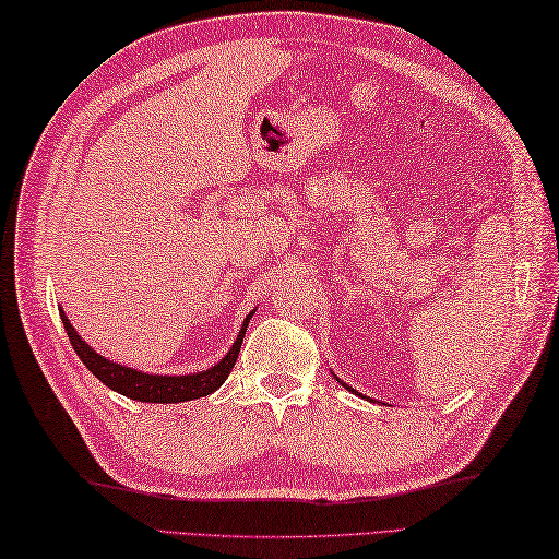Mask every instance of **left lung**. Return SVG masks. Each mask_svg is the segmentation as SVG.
I'll return each instance as SVG.
<instances>
[{"mask_svg": "<svg viewBox=\"0 0 559 559\" xmlns=\"http://www.w3.org/2000/svg\"><path fill=\"white\" fill-rule=\"evenodd\" d=\"M336 382H338V379H336ZM341 384H343V382H341ZM343 386H346V384H343ZM346 389H350V386H346ZM350 391H353V389H350Z\"/></svg>", "mask_w": 559, "mask_h": 559, "instance_id": "left-lung-1", "label": "left lung"}]
</instances>
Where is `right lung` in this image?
<instances>
[{
  "label": "right lung",
  "mask_w": 559,
  "mask_h": 559,
  "mask_svg": "<svg viewBox=\"0 0 559 559\" xmlns=\"http://www.w3.org/2000/svg\"><path fill=\"white\" fill-rule=\"evenodd\" d=\"M59 314H62L64 331L71 341V346H74L76 355L81 358V362L86 365L105 386H110L112 391H117V394H122L127 399L148 401V403H180V401H192V399L213 394V391H216L225 382V379H228L230 370L235 367L237 355H240L247 324H249V319H252V314H247L242 331L237 334V341L233 343V348L218 365H213L211 370L197 372V374L168 377V374H144V372L132 370V367H122L117 362L105 360L103 355L93 350L86 341H81V336L76 334L74 326H71L67 314L64 312H59Z\"/></svg>",
  "instance_id": "right-lung-1"
}]
</instances>
